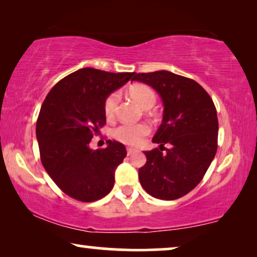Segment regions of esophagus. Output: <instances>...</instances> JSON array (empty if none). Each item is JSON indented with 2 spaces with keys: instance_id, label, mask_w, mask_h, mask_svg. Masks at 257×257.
Returning a JSON list of instances; mask_svg holds the SVG:
<instances>
[{
  "instance_id": "1",
  "label": "esophagus",
  "mask_w": 257,
  "mask_h": 257,
  "mask_svg": "<svg viewBox=\"0 0 257 257\" xmlns=\"http://www.w3.org/2000/svg\"><path fill=\"white\" fill-rule=\"evenodd\" d=\"M126 151H127V156H131V154H133L136 152V149H132V147H127V149H126Z\"/></svg>"
}]
</instances>
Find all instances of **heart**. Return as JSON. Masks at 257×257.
Masks as SVG:
<instances>
[{"instance_id": "b5f03b06", "label": "heart", "mask_w": 257, "mask_h": 257, "mask_svg": "<svg viewBox=\"0 0 257 257\" xmlns=\"http://www.w3.org/2000/svg\"><path fill=\"white\" fill-rule=\"evenodd\" d=\"M128 96L139 105L144 110H149L156 104V94L149 86L146 85H135L128 90ZM119 100L118 93H111L104 103V112L107 118H112L114 115ZM151 132V127L146 122L140 124H121L113 130V137L118 142L125 145L137 146L143 142V139Z\"/></svg>"}]
</instances>
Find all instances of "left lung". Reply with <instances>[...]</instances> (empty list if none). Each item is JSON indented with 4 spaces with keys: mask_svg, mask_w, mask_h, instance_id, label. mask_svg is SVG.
<instances>
[{
    "mask_svg": "<svg viewBox=\"0 0 257 257\" xmlns=\"http://www.w3.org/2000/svg\"><path fill=\"white\" fill-rule=\"evenodd\" d=\"M133 80L152 86L164 104L163 121L152 139L160 146L144 152L147 161L139 168V181L154 198L179 199L198 186L216 154L215 105L195 80L166 70L136 73ZM166 143L170 149L163 147Z\"/></svg>",
    "mask_w": 257,
    "mask_h": 257,
    "instance_id": "1",
    "label": "left lung"
}]
</instances>
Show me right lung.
I'll return each mask as SVG.
<instances>
[{
    "label": "right lung",
    "instance_id": "1",
    "mask_svg": "<svg viewBox=\"0 0 257 257\" xmlns=\"http://www.w3.org/2000/svg\"><path fill=\"white\" fill-rule=\"evenodd\" d=\"M135 76L83 68L59 80L43 101L36 124L42 164L71 198L97 201L113 188L125 146L107 140L105 149L92 150L90 142L106 122L105 99Z\"/></svg>",
    "mask_w": 257,
    "mask_h": 257
}]
</instances>
